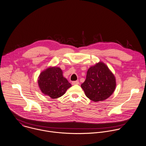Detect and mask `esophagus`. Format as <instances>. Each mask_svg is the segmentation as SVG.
Masks as SVG:
<instances>
[{"label": "esophagus", "instance_id": "34e87169", "mask_svg": "<svg viewBox=\"0 0 146 146\" xmlns=\"http://www.w3.org/2000/svg\"><path fill=\"white\" fill-rule=\"evenodd\" d=\"M79 84V81H74L72 82V85H78Z\"/></svg>", "mask_w": 146, "mask_h": 146}]
</instances>
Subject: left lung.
<instances>
[{
  "instance_id": "1",
  "label": "left lung",
  "mask_w": 146,
  "mask_h": 146,
  "mask_svg": "<svg viewBox=\"0 0 146 146\" xmlns=\"http://www.w3.org/2000/svg\"><path fill=\"white\" fill-rule=\"evenodd\" d=\"M115 86L114 75L101 62L89 68L86 79L81 85L86 96L95 102L104 101L110 97Z\"/></svg>"
}]
</instances>
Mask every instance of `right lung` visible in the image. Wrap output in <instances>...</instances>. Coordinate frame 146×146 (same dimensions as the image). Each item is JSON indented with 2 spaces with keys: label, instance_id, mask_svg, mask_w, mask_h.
Returning <instances> with one entry per match:
<instances>
[{
  "label": "right lung",
  "instance_id": "right-lung-1",
  "mask_svg": "<svg viewBox=\"0 0 146 146\" xmlns=\"http://www.w3.org/2000/svg\"><path fill=\"white\" fill-rule=\"evenodd\" d=\"M38 86L41 92L52 99L63 96L71 84L63 77L59 67H50L39 75Z\"/></svg>",
  "mask_w": 146,
  "mask_h": 146
}]
</instances>
